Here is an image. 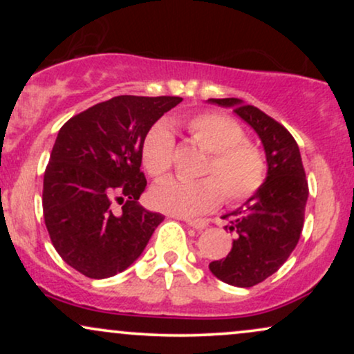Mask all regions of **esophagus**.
Instances as JSON below:
<instances>
[{
	"label": "esophagus",
	"instance_id": "34e87169",
	"mask_svg": "<svg viewBox=\"0 0 354 354\" xmlns=\"http://www.w3.org/2000/svg\"><path fill=\"white\" fill-rule=\"evenodd\" d=\"M186 221V225L188 226H191V228H194V230H205L206 226H208V223L205 221V219H185Z\"/></svg>",
	"mask_w": 354,
	"mask_h": 354
}]
</instances>
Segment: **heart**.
<instances>
[{"instance_id":"obj_1","label":"heart","mask_w":354,"mask_h":354,"mask_svg":"<svg viewBox=\"0 0 354 354\" xmlns=\"http://www.w3.org/2000/svg\"><path fill=\"white\" fill-rule=\"evenodd\" d=\"M186 131L209 153L196 181L166 180L154 186L151 198L158 209L178 216H194L218 205L221 194L228 203L254 196L266 180V161L258 146L248 143L233 118L203 111L186 121ZM174 158V136L168 124H154L145 136L141 160L153 178L169 173Z\"/></svg>"}]
</instances>
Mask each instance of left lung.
<instances>
[{
    "instance_id": "obj_1",
    "label": "left lung",
    "mask_w": 354,
    "mask_h": 354,
    "mask_svg": "<svg viewBox=\"0 0 354 354\" xmlns=\"http://www.w3.org/2000/svg\"><path fill=\"white\" fill-rule=\"evenodd\" d=\"M245 120L261 140L268 174L261 189L225 214V230L236 234L228 256L209 263L211 273L238 288H251L276 273L290 258L303 231L308 181L291 133L261 109L238 98L208 100Z\"/></svg>"
}]
</instances>
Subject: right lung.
Masks as SVG:
<instances>
[{
	"instance_id": "right-lung-1",
	"label": "right lung",
	"mask_w": 354,
	"mask_h": 354,
	"mask_svg": "<svg viewBox=\"0 0 354 354\" xmlns=\"http://www.w3.org/2000/svg\"><path fill=\"white\" fill-rule=\"evenodd\" d=\"M180 96H115L61 126L44 171L43 216L63 261L93 279L140 258L165 216L138 203L141 146Z\"/></svg>"
}]
</instances>
